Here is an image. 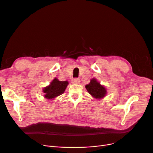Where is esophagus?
Here are the masks:
<instances>
[{
	"label": "esophagus",
	"mask_w": 153,
	"mask_h": 153,
	"mask_svg": "<svg viewBox=\"0 0 153 153\" xmlns=\"http://www.w3.org/2000/svg\"><path fill=\"white\" fill-rule=\"evenodd\" d=\"M72 82L74 84H79L80 83V79L79 78H74L72 80Z\"/></svg>",
	"instance_id": "34e87169"
}]
</instances>
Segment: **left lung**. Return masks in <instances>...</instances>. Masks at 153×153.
Returning a JSON list of instances; mask_svg holds the SVG:
<instances>
[{
	"label": "left lung",
	"mask_w": 153,
	"mask_h": 153,
	"mask_svg": "<svg viewBox=\"0 0 153 153\" xmlns=\"http://www.w3.org/2000/svg\"><path fill=\"white\" fill-rule=\"evenodd\" d=\"M85 88L94 98L100 99L103 98L107 94L105 87L100 84L97 79L93 78L89 84L85 85Z\"/></svg>",
	"instance_id": "1"
}]
</instances>
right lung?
Wrapping results in <instances>:
<instances>
[{
    "label": "right lung",
    "mask_w": 153,
    "mask_h": 153,
    "mask_svg": "<svg viewBox=\"0 0 153 153\" xmlns=\"http://www.w3.org/2000/svg\"><path fill=\"white\" fill-rule=\"evenodd\" d=\"M69 82L67 81H59L56 78L54 79L49 85L43 89L45 97L48 99H53L58 97L64 92Z\"/></svg>",
    "instance_id": "obj_1"
}]
</instances>
